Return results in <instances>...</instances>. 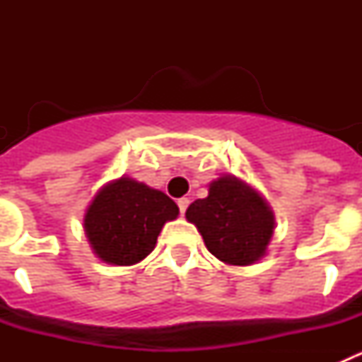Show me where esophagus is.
<instances>
[{
  "label": "esophagus",
  "instance_id": "1",
  "mask_svg": "<svg viewBox=\"0 0 362 362\" xmlns=\"http://www.w3.org/2000/svg\"><path fill=\"white\" fill-rule=\"evenodd\" d=\"M188 203H190V201H188V197H181V199L177 201V206H179V212H181V216H183V214L187 212Z\"/></svg>",
  "mask_w": 362,
  "mask_h": 362
}]
</instances>
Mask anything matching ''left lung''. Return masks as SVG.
<instances>
[{"instance_id": "8db88e82", "label": "left lung", "mask_w": 362, "mask_h": 362, "mask_svg": "<svg viewBox=\"0 0 362 362\" xmlns=\"http://www.w3.org/2000/svg\"><path fill=\"white\" fill-rule=\"evenodd\" d=\"M187 219L197 226L210 254L233 267L263 257L276 228L267 201L233 175L212 181L209 196L188 206Z\"/></svg>"}]
</instances>
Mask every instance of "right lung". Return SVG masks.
Wrapping results in <instances>:
<instances>
[{
  "label": "right lung",
  "instance_id": "1",
  "mask_svg": "<svg viewBox=\"0 0 362 362\" xmlns=\"http://www.w3.org/2000/svg\"><path fill=\"white\" fill-rule=\"evenodd\" d=\"M177 214V204L161 190L123 175L105 185L88 204L85 233L101 261L130 267L156 248L165 223Z\"/></svg>",
  "mask_w": 362,
  "mask_h": 362
}]
</instances>
